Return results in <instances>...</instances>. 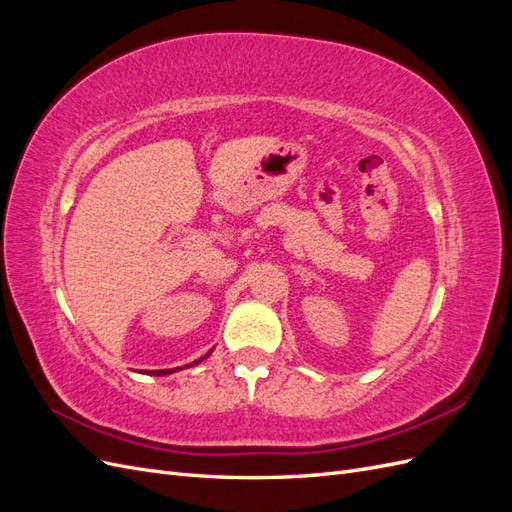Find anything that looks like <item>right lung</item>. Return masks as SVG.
<instances>
[{
	"mask_svg": "<svg viewBox=\"0 0 512 512\" xmlns=\"http://www.w3.org/2000/svg\"><path fill=\"white\" fill-rule=\"evenodd\" d=\"M209 354H211V352H207V354L203 356V359H207ZM203 359H198V361H194V363H190V365H196V363H200ZM173 371H177V369H173ZM173 371H170V369H160V371H153V374H156V376H166V374H173Z\"/></svg>",
	"mask_w": 512,
	"mask_h": 512,
	"instance_id": "1",
	"label": "right lung"
}]
</instances>
